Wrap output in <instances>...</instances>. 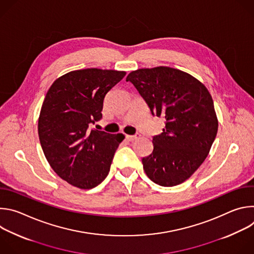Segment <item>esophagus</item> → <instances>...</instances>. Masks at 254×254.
I'll list each match as a JSON object with an SVG mask.
<instances>
[{"label": "esophagus", "instance_id": "34e87169", "mask_svg": "<svg viewBox=\"0 0 254 254\" xmlns=\"http://www.w3.org/2000/svg\"><path fill=\"white\" fill-rule=\"evenodd\" d=\"M137 137H139V134H138V133H136V134H134V135H128V134H126V139H127V140H128V141H132V140L136 139Z\"/></svg>", "mask_w": 254, "mask_h": 254}]
</instances>
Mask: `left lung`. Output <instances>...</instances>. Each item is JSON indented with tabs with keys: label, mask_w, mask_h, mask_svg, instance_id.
I'll return each instance as SVG.
<instances>
[{
	"label": "left lung",
	"mask_w": 254,
	"mask_h": 254,
	"mask_svg": "<svg viewBox=\"0 0 254 254\" xmlns=\"http://www.w3.org/2000/svg\"><path fill=\"white\" fill-rule=\"evenodd\" d=\"M150 111L165 119L153 137V153L142 158L154 183L173 187L188 180L207 158L218 130V119L207 87L191 74L168 66L140 68L127 76Z\"/></svg>",
	"instance_id": "8db88e82"
}]
</instances>
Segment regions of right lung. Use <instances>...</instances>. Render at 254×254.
<instances>
[{
  "label": "right lung",
  "instance_id": "obj_1",
  "mask_svg": "<svg viewBox=\"0 0 254 254\" xmlns=\"http://www.w3.org/2000/svg\"><path fill=\"white\" fill-rule=\"evenodd\" d=\"M126 71L73 70L48 89L38 120L43 153L53 171L70 185L89 190L106 178L123 133L90 129L101 119L103 99Z\"/></svg>",
  "mask_w": 254,
  "mask_h": 254
}]
</instances>
